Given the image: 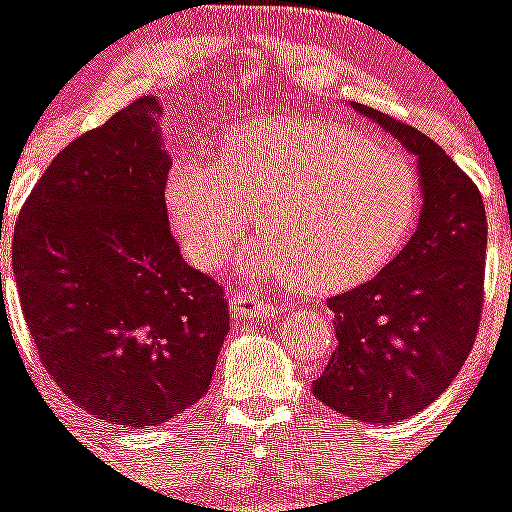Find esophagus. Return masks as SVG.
Instances as JSON below:
<instances>
[{
	"mask_svg": "<svg viewBox=\"0 0 512 512\" xmlns=\"http://www.w3.org/2000/svg\"><path fill=\"white\" fill-rule=\"evenodd\" d=\"M228 302L235 320H269L279 315L277 302L264 300L259 295H248V292H241V289L230 292Z\"/></svg>",
	"mask_w": 512,
	"mask_h": 512,
	"instance_id": "1",
	"label": "esophagus"
}]
</instances>
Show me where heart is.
Returning a JSON list of instances; mask_svg holds the SVG:
<instances>
[{
  "label": "heart",
  "mask_w": 512,
  "mask_h": 512,
  "mask_svg": "<svg viewBox=\"0 0 512 512\" xmlns=\"http://www.w3.org/2000/svg\"><path fill=\"white\" fill-rule=\"evenodd\" d=\"M166 212L187 259L225 261L248 225L243 264L305 292L351 287L384 266L415 217L418 184L405 158L336 122H248L225 135L217 169L179 158Z\"/></svg>",
  "instance_id": "obj_1"
}]
</instances>
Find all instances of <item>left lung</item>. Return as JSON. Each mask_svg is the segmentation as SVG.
I'll use <instances>...</instances> for the list:
<instances>
[{"instance_id": "left-lung-1", "label": "left lung", "mask_w": 512, "mask_h": 512, "mask_svg": "<svg viewBox=\"0 0 512 512\" xmlns=\"http://www.w3.org/2000/svg\"><path fill=\"white\" fill-rule=\"evenodd\" d=\"M351 107L413 153L423 205L395 259L328 300L338 346L312 395L351 420L392 425L436 402L472 351L487 217L472 179L428 135L366 104Z\"/></svg>"}]
</instances>
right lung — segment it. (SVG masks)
<instances>
[{
	"instance_id": "obj_1",
	"label": "right lung",
	"mask_w": 512,
	"mask_h": 512,
	"mask_svg": "<svg viewBox=\"0 0 512 512\" xmlns=\"http://www.w3.org/2000/svg\"><path fill=\"white\" fill-rule=\"evenodd\" d=\"M161 115L156 97H140L63 148L12 238L40 361L63 395L122 431L205 397L230 330L223 287L171 235Z\"/></svg>"
}]
</instances>
